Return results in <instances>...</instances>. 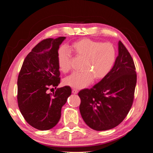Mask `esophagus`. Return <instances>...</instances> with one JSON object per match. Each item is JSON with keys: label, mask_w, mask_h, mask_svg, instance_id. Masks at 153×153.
<instances>
[{"label": "esophagus", "mask_w": 153, "mask_h": 153, "mask_svg": "<svg viewBox=\"0 0 153 153\" xmlns=\"http://www.w3.org/2000/svg\"><path fill=\"white\" fill-rule=\"evenodd\" d=\"M72 92H73V94H77L78 92V91L77 89H72Z\"/></svg>", "instance_id": "34e87169"}]
</instances>
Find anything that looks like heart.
<instances>
[{
    "label": "heart",
    "instance_id": "heart-1",
    "mask_svg": "<svg viewBox=\"0 0 153 153\" xmlns=\"http://www.w3.org/2000/svg\"><path fill=\"white\" fill-rule=\"evenodd\" d=\"M69 50L76 57L82 59V71L68 76L64 83L77 89L89 85L94 78L95 80L104 78L112 69L116 57V52L112 43L88 38L75 41ZM57 62L62 72H69L71 68L70 52L64 48L60 49L57 53Z\"/></svg>",
    "mask_w": 153,
    "mask_h": 153
}]
</instances>
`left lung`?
Segmentation results:
<instances>
[{"label": "left lung", "mask_w": 153, "mask_h": 153, "mask_svg": "<svg viewBox=\"0 0 153 153\" xmlns=\"http://www.w3.org/2000/svg\"><path fill=\"white\" fill-rule=\"evenodd\" d=\"M110 73L91 89L78 92L80 112L88 126L96 131L112 129L126 117L134 99L137 73L133 60L121 41Z\"/></svg>", "instance_id": "left-lung-1"}]
</instances>
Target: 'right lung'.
Instances as JSON below:
<instances>
[{"label":"right lung","mask_w":153,"mask_h":153,"mask_svg":"<svg viewBox=\"0 0 153 153\" xmlns=\"http://www.w3.org/2000/svg\"><path fill=\"white\" fill-rule=\"evenodd\" d=\"M65 39L59 37L41 41L27 55L18 75V107L27 123L39 130H48L58 123L62 106L71 94L69 86L48 93L50 87L56 89L60 84L57 53Z\"/></svg>","instance_id":"add662e5"}]
</instances>
